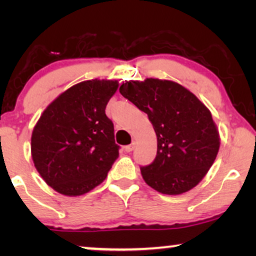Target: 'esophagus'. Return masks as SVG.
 Returning a JSON list of instances; mask_svg holds the SVG:
<instances>
[{
    "mask_svg": "<svg viewBox=\"0 0 256 256\" xmlns=\"http://www.w3.org/2000/svg\"><path fill=\"white\" fill-rule=\"evenodd\" d=\"M135 146H136V142L132 141V142L130 143V144L124 146V150H126V152H132V150L135 149Z\"/></svg>",
    "mask_w": 256,
    "mask_h": 256,
    "instance_id": "obj_1",
    "label": "esophagus"
}]
</instances>
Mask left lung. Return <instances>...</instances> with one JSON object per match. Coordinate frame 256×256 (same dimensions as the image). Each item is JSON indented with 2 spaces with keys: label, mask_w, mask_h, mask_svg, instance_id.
<instances>
[{
  "label": "left lung",
  "mask_w": 256,
  "mask_h": 256,
  "mask_svg": "<svg viewBox=\"0 0 256 256\" xmlns=\"http://www.w3.org/2000/svg\"><path fill=\"white\" fill-rule=\"evenodd\" d=\"M120 93L148 114L157 136V155L141 166L143 180L164 194L194 188L214 162L220 146L211 112L180 84L148 78L127 82Z\"/></svg>",
  "instance_id": "1"
}]
</instances>
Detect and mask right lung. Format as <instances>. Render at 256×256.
I'll list each match as a JSON object with an SVG mask.
<instances>
[{"instance_id":"obj_1","label":"right lung","mask_w":256,"mask_h":256,"mask_svg":"<svg viewBox=\"0 0 256 256\" xmlns=\"http://www.w3.org/2000/svg\"><path fill=\"white\" fill-rule=\"evenodd\" d=\"M118 87L116 80L76 84L52 101L34 126V166L59 194L72 197L93 190L118 157L114 124L104 112Z\"/></svg>"}]
</instances>
